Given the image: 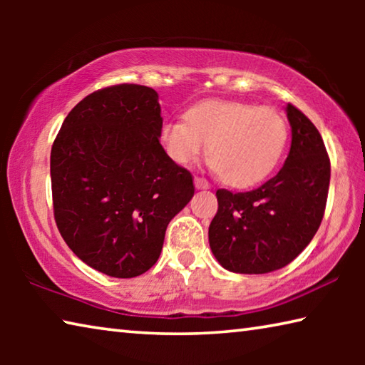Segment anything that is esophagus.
<instances>
[{"mask_svg": "<svg viewBox=\"0 0 365 365\" xmlns=\"http://www.w3.org/2000/svg\"><path fill=\"white\" fill-rule=\"evenodd\" d=\"M209 187H211V183H209L206 178L195 177V188L196 190H207Z\"/></svg>", "mask_w": 365, "mask_h": 365, "instance_id": "obj_1", "label": "esophagus"}]
</instances>
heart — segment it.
<instances>
[{"mask_svg": "<svg viewBox=\"0 0 365 365\" xmlns=\"http://www.w3.org/2000/svg\"><path fill=\"white\" fill-rule=\"evenodd\" d=\"M159 140L175 164L187 165L205 151L230 187L245 188L264 180L277 168L288 143L287 120L274 109L256 104L206 100L183 119L168 120Z\"/></svg>", "mask_w": 365, "mask_h": 365, "instance_id": "obj_1", "label": "heart"}]
</instances>
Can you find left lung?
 Instances as JSON below:
<instances>
[{"mask_svg":"<svg viewBox=\"0 0 365 365\" xmlns=\"http://www.w3.org/2000/svg\"><path fill=\"white\" fill-rule=\"evenodd\" d=\"M292 148L279 170L243 193L217 190V214L209 246L222 267L235 274H269L285 267L311 243L324 217L330 159L316 125L287 104Z\"/></svg>","mask_w":365,"mask_h":365,"instance_id":"1","label":"left lung"}]
</instances>
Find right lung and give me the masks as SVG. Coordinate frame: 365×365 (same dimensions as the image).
Wrapping results in <instances>:
<instances>
[{
	"label": "right lung",
	"instance_id": "right-lung-1",
	"mask_svg": "<svg viewBox=\"0 0 365 365\" xmlns=\"http://www.w3.org/2000/svg\"><path fill=\"white\" fill-rule=\"evenodd\" d=\"M160 127L153 88L108 86L67 114L51 148L59 232L80 261L115 279L156 264L165 228L195 193L159 143Z\"/></svg>",
	"mask_w": 365,
	"mask_h": 365
}]
</instances>
